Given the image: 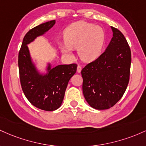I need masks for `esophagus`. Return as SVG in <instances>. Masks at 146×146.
Returning a JSON list of instances; mask_svg holds the SVG:
<instances>
[{"label":"esophagus","instance_id":"obj_1","mask_svg":"<svg viewBox=\"0 0 146 146\" xmlns=\"http://www.w3.org/2000/svg\"><path fill=\"white\" fill-rule=\"evenodd\" d=\"M81 70H82V68H81V65H78V66H77V72H78V73L81 72Z\"/></svg>","mask_w":146,"mask_h":146}]
</instances>
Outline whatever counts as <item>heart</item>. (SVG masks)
Returning <instances> with one entry per match:
<instances>
[{
  "instance_id": "heart-1",
  "label": "heart",
  "mask_w": 146,
  "mask_h": 146,
  "mask_svg": "<svg viewBox=\"0 0 146 146\" xmlns=\"http://www.w3.org/2000/svg\"><path fill=\"white\" fill-rule=\"evenodd\" d=\"M64 43L60 44L64 54L73 58L72 49H77L83 61L90 62L101 54L106 39L104 29L86 21H78L65 29Z\"/></svg>"
}]
</instances>
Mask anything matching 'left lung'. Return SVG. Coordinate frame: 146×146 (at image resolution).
<instances>
[{"mask_svg": "<svg viewBox=\"0 0 146 146\" xmlns=\"http://www.w3.org/2000/svg\"><path fill=\"white\" fill-rule=\"evenodd\" d=\"M111 28L113 37L106 51L81 70L84 97L96 110L109 109L117 104L130 79V48L123 34Z\"/></svg>", "mask_w": 146, "mask_h": 146, "instance_id": "obj_1", "label": "left lung"}]
</instances>
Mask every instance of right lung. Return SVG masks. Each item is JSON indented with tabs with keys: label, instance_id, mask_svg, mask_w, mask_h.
Returning <instances> with one entry per match:
<instances>
[{
	"label": "right lung",
	"instance_id": "right-lung-1",
	"mask_svg": "<svg viewBox=\"0 0 146 146\" xmlns=\"http://www.w3.org/2000/svg\"><path fill=\"white\" fill-rule=\"evenodd\" d=\"M55 20L34 27L25 36L19 53V69L22 90L34 106L42 110L54 111L61 106L65 90L77 65H59L52 68L48 63L47 73L40 74L32 60L27 45L43 35L54 25Z\"/></svg>",
	"mask_w": 146,
	"mask_h": 146
}]
</instances>
